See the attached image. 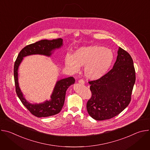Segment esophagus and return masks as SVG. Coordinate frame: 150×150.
Masks as SVG:
<instances>
[{"label":"esophagus","mask_w":150,"mask_h":150,"mask_svg":"<svg viewBox=\"0 0 150 150\" xmlns=\"http://www.w3.org/2000/svg\"><path fill=\"white\" fill-rule=\"evenodd\" d=\"M78 82H79V83L82 84V85L85 84V82H84V81H83V79H80V80H79V81H78Z\"/></svg>","instance_id":"1"}]
</instances>
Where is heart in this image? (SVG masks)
Listing matches in <instances>:
<instances>
[{"mask_svg": "<svg viewBox=\"0 0 150 150\" xmlns=\"http://www.w3.org/2000/svg\"><path fill=\"white\" fill-rule=\"evenodd\" d=\"M113 52L97 45L81 47L65 57L66 67L73 72H78L84 66V75L90 80H97L108 72L114 60Z\"/></svg>", "mask_w": 150, "mask_h": 150, "instance_id": "heart-1", "label": "heart"}]
</instances>
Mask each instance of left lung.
Listing matches in <instances>:
<instances>
[{"instance_id":"8db88e82","label":"left lung","mask_w":150,"mask_h":150,"mask_svg":"<svg viewBox=\"0 0 150 150\" xmlns=\"http://www.w3.org/2000/svg\"><path fill=\"white\" fill-rule=\"evenodd\" d=\"M88 82L92 93L87 103L89 115L97 120L118 115L129 105L135 82L131 55L119 47L113 69L101 78Z\"/></svg>"}]
</instances>
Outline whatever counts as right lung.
Returning <instances> with one entry per match:
<instances>
[{
	"instance_id": "add662e5",
	"label": "right lung",
	"mask_w": 150,
	"mask_h": 150,
	"mask_svg": "<svg viewBox=\"0 0 150 150\" xmlns=\"http://www.w3.org/2000/svg\"><path fill=\"white\" fill-rule=\"evenodd\" d=\"M63 46V40L58 38L52 40H42L35 43L25 46L19 52L14 64V80L16 93L25 108L35 116L38 117H48L59 113L65 103L66 92L71 85L75 83V79L68 77L57 81L50 96V100L39 104H32L24 97L18 83V68L24 57L40 54L50 57L54 51Z\"/></svg>"
}]
</instances>
